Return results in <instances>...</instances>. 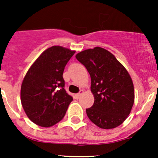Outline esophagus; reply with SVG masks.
Returning <instances> with one entry per match:
<instances>
[{
    "mask_svg": "<svg viewBox=\"0 0 158 158\" xmlns=\"http://www.w3.org/2000/svg\"><path fill=\"white\" fill-rule=\"evenodd\" d=\"M82 92H83V90H80V92H79V93H77V94H76V98H79V97H80V95H82Z\"/></svg>",
    "mask_w": 158,
    "mask_h": 158,
    "instance_id": "34e87169",
    "label": "esophagus"
}]
</instances>
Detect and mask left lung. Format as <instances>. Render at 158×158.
I'll return each instance as SVG.
<instances>
[{
	"instance_id": "8db88e82",
	"label": "left lung",
	"mask_w": 158,
	"mask_h": 158,
	"mask_svg": "<svg viewBox=\"0 0 158 158\" xmlns=\"http://www.w3.org/2000/svg\"><path fill=\"white\" fill-rule=\"evenodd\" d=\"M76 58L90 74L95 101L86 109L89 118L104 129L122 125L135 102L133 82L128 71L112 53L102 47L85 49Z\"/></svg>"
}]
</instances>
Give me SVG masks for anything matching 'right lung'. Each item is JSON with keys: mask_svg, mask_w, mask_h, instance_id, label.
<instances>
[{"mask_svg": "<svg viewBox=\"0 0 158 158\" xmlns=\"http://www.w3.org/2000/svg\"><path fill=\"white\" fill-rule=\"evenodd\" d=\"M76 51L53 46L36 59L27 73L20 89L25 113L33 123L52 126L63 118L73 97L65 90L63 74Z\"/></svg>", "mask_w": 158, "mask_h": 158, "instance_id": "right-lung-1", "label": "right lung"}]
</instances>
